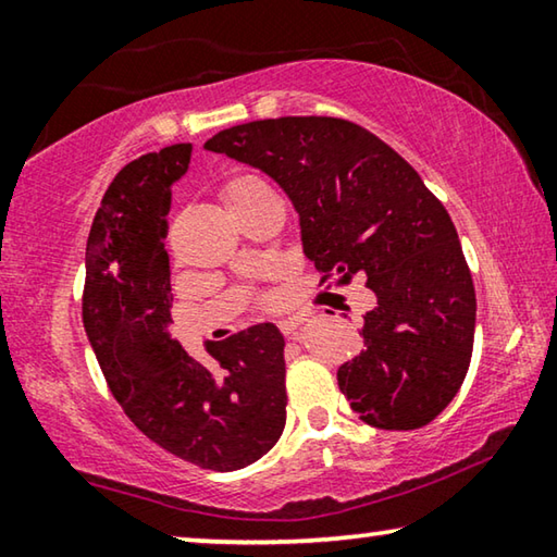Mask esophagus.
Segmentation results:
<instances>
[{
  "label": "esophagus",
  "instance_id": "obj_1",
  "mask_svg": "<svg viewBox=\"0 0 557 557\" xmlns=\"http://www.w3.org/2000/svg\"><path fill=\"white\" fill-rule=\"evenodd\" d=\"M299 326H302V320H297V317H289V320H282L280 322V330L285 334V339H299Z\"/></svg>",
  "mask_w": 557,
  "mask_h": 557
}]
</instances>
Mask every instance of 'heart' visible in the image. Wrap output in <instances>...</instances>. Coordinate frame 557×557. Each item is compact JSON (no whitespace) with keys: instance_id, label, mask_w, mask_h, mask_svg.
<instances>
[{"instance_id":"b5f03b06","label":"heart","mask_w":557,"mask_h":557,"mask_svg":"<svg viewBox=\"0 0 557 557\" xmlns=\"http://www.w3.org/2000/svg\"><path fill=\"white\" fill-rule=\"evenodd\" d=\"M262 181L260 178H252V175H240V178H235V181H231L223 188V200H225V206L227 202H231L233 198H237L240 196V193H245V190H250V188H255V185H260Z\"/></svg>"}]
</instances>
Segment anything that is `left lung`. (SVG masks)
<instances>
[{"label": "left lung", "mask_w": 557, "mask_h": 557, "mask_svg": "<svg viewBox=\"0 0 557 557\" xmlns=\"http://www.w3.org/2000/svg\"><path fill=\"white\" fill-rule=\"evenodd\" d=\"M206 148L287 193L322 282L367 275L376 307L364 314V349L337 372L359 419L386 431L436 419L469 372L475 289L451 218L421 175L382 138L332 116L250 121Z\"/></svg>", "instance_id": "left-lung-1"}]
</instances>
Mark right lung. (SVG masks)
I'll list each match as a JSON object with an SVG mask.
<instances>
[{"mask_svg": "<svg viewBox=\"0 0 557 557\" xmlns=\"http://www.w3.org/2000/svg\"><path fill=\"white\" fill-rule=\"evenodd\" d=\"M190 153V144H175L140 156L103 193L86 243L84 330L138 431L200 469L237 471L285 429V339L264 322L208 342L213 369L171 337L165 215Z\"/></svg>", "mask_w": 557, "mask_h": 557, "instance_id": "1", "label": "right lung"}]
</instances>
